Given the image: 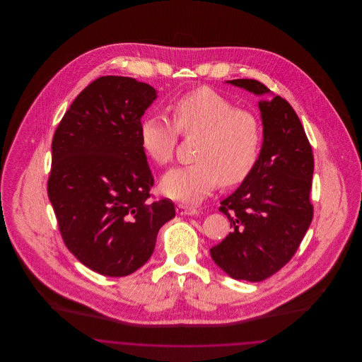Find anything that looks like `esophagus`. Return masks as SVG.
<instances>
[{"label":"esophagus","mask_w":362,"mask_h":362,"mask_svg":"<svg viewBox=\"0 0 362 362\" xmlns=\"http://www.w3.org/2000/svg\"><path fill=\"white\" fill-rule=\"evenodd\" d=\"M176 213H177L179 216H197L199 211H198L195 207L177 205V206H176Z\"/></svg>","instance_id":"1"}]
</instances>
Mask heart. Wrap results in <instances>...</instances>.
<instances>
[{
    "label": "heart",
    "instance_id": "b5f03b06",
    "mask_svg": "<svg viewBox=\"0 0 362 362\" xmlns=\"http://www.w3.org/2000/svg\"><path fill=\"white\" fill-rule=\"evenodd\" d=\"M173 123L149 115L139 124L142 151L157 165L173 160L179 133L199 136L195 164L165 173L161 191L185 204L206 198L220 182L224 187L241 185L254 171L262 145L259 122L239 110L224 95L209 86H198L179 96L171 105Z\"/></svg>",
    "mask_w": 362,
    "mask_h": 362
}]
</instances>
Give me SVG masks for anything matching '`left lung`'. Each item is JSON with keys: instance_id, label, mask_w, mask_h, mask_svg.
Listing matches in <instances>:
<instances>
[{"instance_id": "left-lung-1", "label": "left lung", "mask_w": 362, "mask_h": 362, "mask_svg": "<svg viewBox=\"0 0 362 362\" xmlns=\"http://www.w3.org/2000/svg\"><path fill=\"white\" fill-rule=\"evenodd\" d=\"M254 95L270 93L257 80L228 81ZM263 144L258 163L221 202L232 232L210 248L214 263L235 279L259 282L276 274L297 251L312 217L313 155L292 105L281 96L260 100Z\"/></svg>"}]
</instances>
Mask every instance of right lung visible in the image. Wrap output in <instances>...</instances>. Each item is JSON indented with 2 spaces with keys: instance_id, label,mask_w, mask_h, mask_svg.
<instances>
[{
  "instance_id": "1",
  "label": "right lung",
  "mask_w": 362,
  "mask_h": 362,
  "mask_svg": "<svg viewBox=\"0 0 362 362\" xmlns=\"http://www.w3.org/2000/svg\"><path fill=\"white\" fill-rule=\"evenodd\" d=\"M157 98L132 77L104 76L74 99L52 137L47 194L70 252L107 276L134 273L152 257L173 201L151 199L155 183L139 124Z\"/></svg>"
}]
</instances>
